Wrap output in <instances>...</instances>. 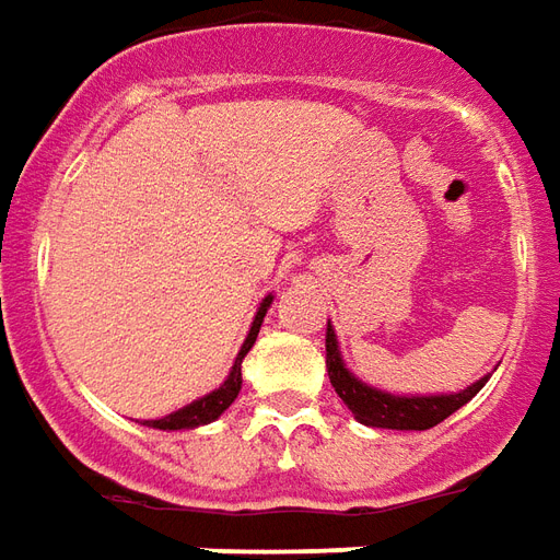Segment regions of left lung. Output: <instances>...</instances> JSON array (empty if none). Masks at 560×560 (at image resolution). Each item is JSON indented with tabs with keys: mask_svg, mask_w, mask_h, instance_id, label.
I'll list each match as a JSON object with an SVG mask.
<instances>
[{
	"mask_svg": "<svg viewBox=\"0 0 560 560\" xmlns=\"http://www.w3.org/2000/svg\"><path fill=\"white\" fill-rule=\"evenodd\" d=\"M325 368H328V380L335 386L337 398L350 407L352 416L362 425L395 428V431H428V428L440 425L446 416L464 407L479 388L489 383V376H482L479 383L467 386L458 395H425V398H395L386 392H376L343 368L331 325L325 328Z\"/></svg>",
	"mask_w": 560,
	"mask_h": 560,
	"instance_id": "8db88e82",
	"label": "left lung"
}]
</instances>
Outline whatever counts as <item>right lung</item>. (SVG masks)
I'll use <instances>...</instances> for the list:
<instances>
[{
	"label": "right lung",
	"mask_w": 560,
	"mask_h": 560,
	"mask_svg": "<svg viewBox=\"0 0 560 560\" xmlns=\"http://www.w3.org/2000/svg\"><path fill=\"white\" fill-rule=\"evenodd\" d=\"M271 307V299L261 301L259 313H256V319H253V328H249L247 340H244V347L237 352L235 368H232V374L225 380L223 386L217 388V392H210L205 398L192 400L189 407L184 410H177V413L165 416V419H153V422H144L150 428H160V431H180V428H198V425H208L213 422L217 416H223L229 407H232V400L237 398V392H241V362H244V355L249 352V347L256 343V335H259L261 319H265V313Z\"/></svg>",
	"instance_id": "obj_1"
}]
</instances>
